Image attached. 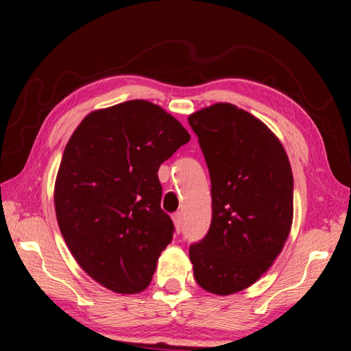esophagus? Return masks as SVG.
I'll return each instance as SVG.
<instances>
[{
	"label": "esophagus",
	"instance_id": "obj_1",
	"mask_svg": "<svg viewBox=\"0 0 351 351\" xmlns=\"http://www.w3.org/2000/svg\"><path fill=\"white\" fill-rule=\"evenodd\" d=\"M173 223H175V229L176 232L180 234L181 229H182V213L181 212H176L173 215Z\"/></svg>",
	"mask_w": 351,
	"mask_h": 351
}]
</instances>
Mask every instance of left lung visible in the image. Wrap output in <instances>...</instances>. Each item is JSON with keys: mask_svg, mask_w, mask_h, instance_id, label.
Instances as JSON below:
<instances>
[{"mask_svg": "<svg viewBox=\"0 0 351 351\" xmlns=\"http://www.w3.org/2000/svg\"><path fill=\"white\" fill-rule=\"evenodd\" d=\"M212 184L209 232L189 249L195 280L218 295L251 287L293 224V171L282 142L247 111L215 104L189 116Z\"/></svg>", "mask_w": 351, "mask_h": 351, "instance_id": "obj_1", "label": "left lung"}]
</instances>
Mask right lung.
<instances>
[{"label": "right lung", "instance_id": "1", "mask_svg": "<svg viewBox=\"0 0 351 351\" xmlns=\"http://www.w3.org/2000/svg\"><path fill=\"white\" fill-rule=\"evenodd\" d=\"M190 134L147 100L88 114L68 141L54 203L58 228L82 269L119 294L144 291L175 226L161 209V164Z\"/></svg>", "mask_w": 351, "mask_h": 351}]
</instances>
